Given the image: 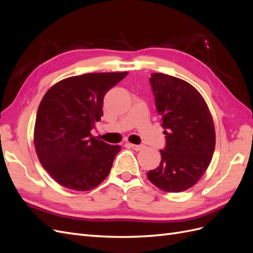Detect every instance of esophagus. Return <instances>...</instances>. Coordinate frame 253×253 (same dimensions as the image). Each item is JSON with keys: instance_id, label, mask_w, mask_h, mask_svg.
<instances>
[{"instance_id": "obj_1", "label": "esophagus", "mask_w": 253, "mask_h": 253, "mask_svg": "<svg viewBox=\"0 0 253 253\" xmlns=\"http://www.w3.org/2000/svg\"><path fill=\"white\" fill-rule=\"evenodd\" d=\"M129 147H131L135 151H140L144 148L143 144H134V143H129Z\"/></svg>"}]
</instances>
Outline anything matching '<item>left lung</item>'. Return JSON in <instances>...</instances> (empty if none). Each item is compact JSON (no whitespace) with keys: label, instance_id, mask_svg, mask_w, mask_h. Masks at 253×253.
Listing matches in <instances>:
<instances>
[{"label":"left lung","instance_id":"obj_1","mask_svg":"<svg viewBox=\"0 0 253 253\" xmlns=\"http://www.w3.org/2000/svg\"><path fill=\"white\" fill-rule=\"evenodd\" d=\"M150 82L166 147L148 178L166 192H182L202 178L211 163L215 149L213 119L205 99L190 83L158 73L151 75Z\"/></svg>","mask_w":253,"mask_h":253}]
</instances>
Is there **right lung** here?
I'll use <instances>...</instances> for the list:
<instances>
[{
    "label": "right lung",
    "instance_id": "obj_1",
    "mask_svg": "<svg viewBox=\"0 0 253 253\" xmlns=\"http://www.w3.org/2000/svg\"><path fill=\"white\" fill-rule=\"evenodd\" d=\"M124 73H90L59 81L44 95L37 112L34 143L52 179L76 191L96 188L108 177L120 145L90 134L103 115L106 91Z\"/></svg>",
    "mask_w": 253,
    "mask_h": 253
}]
</instances>
